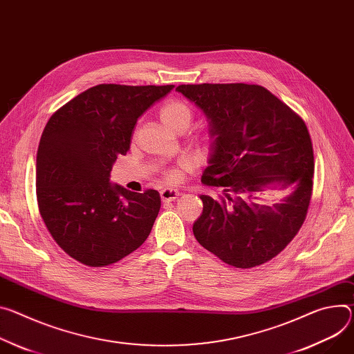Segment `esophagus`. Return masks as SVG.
I'll use <instances>...</instances> for the list:
<instances>
[{
	"mask_svg": "<svg viewBox=\"0 0 354 354\" xmlns=\"http://www.w3.org/2000/svg\"><path fill=\"white\" fill-rule=\"evenodd\" d=\"M179 195H180L179 190H176V189H164V190H160V199H162V202H172Z\"/></svg>",
	"mask_w": 354,
	"mask_h": 354,
	"instance_id": "esophagus-1",
	"label": "esophagus"
}]
</instances>
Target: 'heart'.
Listing matches in <instances>:
<instances>
[{"label":"heart","mask_w":354,"mask_h":354,"mask_svg":"<svg viewBox=\"0 0 354 354\" xmlns=\"http://www.w3.org/2000/svg\"><path fill=\"white\" fill-rule=\"evenodd\" d=\"M159 118L169 131L180 133V131H186L190 127L192 121L195 118V113L192 106L185 100L172 99L164 103L162 107L159 109ZM185 171H186L185 164L168 171L165 174V180L168 183H176L180 180Z\"/></svg>","instance_id":"heart-1"}]
</instances>
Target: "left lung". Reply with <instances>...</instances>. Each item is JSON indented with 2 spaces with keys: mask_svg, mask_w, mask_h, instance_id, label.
I'll use <instances>...</instances> for the list:
<instances>
[{
  "mask_svg": "<svg viewBox=\"0 0 354 354\" xmlns=\"http://www.w3.org/2000/svg\"><path fill=\"white\" fill-rule=\"evenodd\" d=\"M207 117L213 138L202 183L223 196L201 195L194 223L201 245L236 268L259 267L277 257L306 218L313 186V148L305 121L259 84H180ZM266 187H293L272 208L246 202Z\"/></svg>",
  "mask_w": 354,
  "mask_h": 354,
  "instance_id": "8db88e82",
  "label": "left lung"
}]
</instances>
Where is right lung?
Returning a JSON list of instances; mask_svg holds the SVG:
<instances>
[{
	"label": "right lung",
	"mask_w": 354,
	"mask_h": 354,
	"mask_svg": "<svg viewBox=\"0 0 354 354\" xmlns=\"http://www.w3.org/2000/svg\"><path fill=\"white\" fill-rule=\"evenodd\" d=\"M97 84L49 118L37 153V199L57 245L87 267H106L149 236L160 196L110 183L118 155L130 149L137 120L174 88Z\"/></svg>",
	"instance_id": "add662e5"
}]
</instances>
